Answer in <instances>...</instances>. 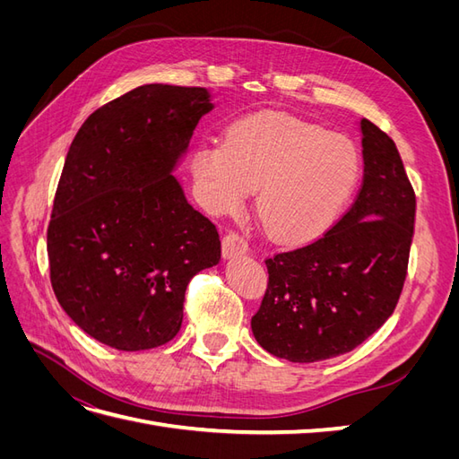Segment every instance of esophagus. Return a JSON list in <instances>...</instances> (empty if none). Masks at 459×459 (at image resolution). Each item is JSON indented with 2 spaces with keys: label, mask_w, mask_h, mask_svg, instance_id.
<instances>
[{
  "label": "esophagus",
  "mask_w": 459,
  "mask_h": 459,
  "mask_svg": "<svg viewBox=\"0 0 459 459\" xmlns=\"http://www.w3.org/2000/svg\"><path fill=\"white\" fill-rule=\"evenodd\" d=\"M248 253V243L245 241V238H241L239 233L230 231L224 239H221V255L224 258H235Z\"/></svg>",
  "instance_id": "obj_1"
}]
</instances>
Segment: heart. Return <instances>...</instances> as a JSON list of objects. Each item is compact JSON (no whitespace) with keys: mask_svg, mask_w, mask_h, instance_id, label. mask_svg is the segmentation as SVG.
I'll return each mask as SVG.
<instances>
[{"mask_svg":"<svg viewBox=\"0 0 459 459\" xmlns=\"http://www.w3.org/2000/svg\"><path fill=\"white\" fill-rule=\"evenodd\" d=\"M359 152L349 137L283 113L233 122L221 143L189 159L193 187L208 214L235 212L255 189V211L280 241L327 228L358 184Z\"/></svg>","mask_w":459,"mask_h":459,"instance_id":"b5f03b06","label":"heart"}]
</instances>
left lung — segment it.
<instances>
[{
	"label": "left lung",
	"mask_w": 459,
	"mask_h": 459,
	"mask_svg": "<svg viewBox=\"0 0 459 459\" xmlns=\"http://www.w3.org/2000/svg\"><path fill=\"white\" fill-rule=\"evenodd\" d=\"M358 130L364 182L349 212L324 238L266 260L251 327L262 349L289 362L351 352L386 322L404 287L415 193L391 137L368 118Z\"/></svg>",
	"instance_id": "1"
}]
</instances>
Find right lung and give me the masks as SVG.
<instances>
[{
  "label": "right lung",
  "instance_id": "add662e5",
  "mask_svg": "<svg viewBox=\"0 0 459 459\" xmlns=\"http://www.w3.org/2000/svg\"><path fill=\"white\" fill-rule=\"evenodd\" d=\"M212 108L206 88L145 84L91 113L68 149L48 228L51 285L107 346L172 341L191 277L220 262L216 226L174 176Z\"/></svg>",
  "mask_w": 459,
  "mask_h": 459
}]
</instances>
